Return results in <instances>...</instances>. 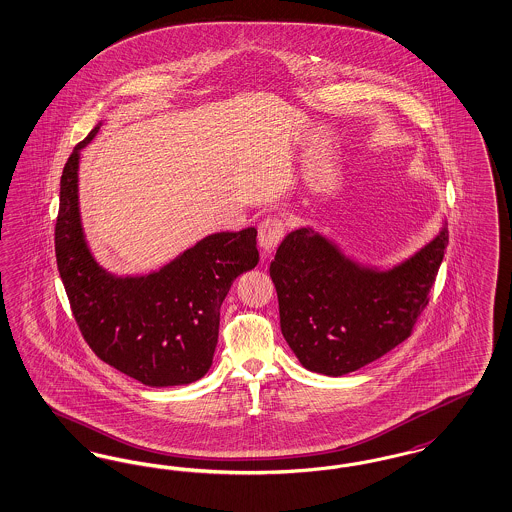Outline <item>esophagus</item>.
I'll return each instance as SVG.
<instances>
[{"instance_id":"esophagus-1","label":"esophagus","mask_w":512,"mask_h":512,"mask_svg":"<svg viewBox=\"0 0 512 512\" xmlns=\"http://www.w3.org/2000/svg\"><path fill=\"white\" fill-rule=\"evenodd\" d=\"M284 232H286V223L280 217H266L265 221L259 225V246L266 255L272 253L282 242Z\"/></svg>"}]
</instances>
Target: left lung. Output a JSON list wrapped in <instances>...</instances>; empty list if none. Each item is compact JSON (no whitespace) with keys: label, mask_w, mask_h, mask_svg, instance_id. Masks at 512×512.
Masks as SVG:
<instances>
[{"label":"left lung","mask_w":512,"mask_h":512,"mask_svg":"<svg viewBox=\"0 0 512 512\" xmlns=\"http://www.w3.org/2000/svg\"><path fill=\"white\" fill-rule=\"evenodd\" d=\"M448 230L387 272L356 265L312 228L287 234L270 263L280 326L299 362L339 377L404 343L429 305Z\"/></svg>","instance_id":"left-lung-1"}]
</instances>
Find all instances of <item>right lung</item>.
Instances as JSON below:
<instances>
[{
  "label": "right lung",
  "instance_id": "1",
  "mask_svg": "<svg viewBox=\"0 0 512 512\" xmlns=\"http://www.w3.org/2000/svg\"><path fill=\"white\" fill-rule=\"evenodd\" d=\"M62 169L55 253L74 320L108 366L148 387L202 379L219 339L221 305L232 282L259 263L257 230L211 234L148 276L116 278L97 265L83 238L78 204L80 150Z\"/></svg>",
  "mask_w": 512,
  "mask_h": 512
}]
</instances>
